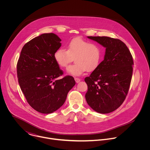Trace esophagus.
<instances>
[{
  "instance_id": "esophagus-1",
  "label": "esophagus",
  "mask_w": 150,
  "mask_h": 150,
  "mask_svg": "<svg viewBox=\"0 0 150 150\" xmlns=\"http://www.w3.org/2000/svg\"><path fill=\"white\" fill-rule=\"evenodd\" d=\"M75 82H76V83H78V82H80L81 79H80L79 78H75Z\"/></svg>"
}]
</instances>
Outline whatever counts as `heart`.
Returning <instances> with one entry per match:
<instances>
[{
    "label": "heart",
    "instance_id": "obj_1",
    "mask_svg": "<svg viewBox=\"0 0 150 150\" xmlns=\"http://www.w3.org/2000/svg\"><path fill=\"white\" fill-rule=\"evenodd\" d=\"M74 58L75 63L68 68V74L79 76L87 71H93L98 68L101 60V47L97 43L75 38L67 44V50L59 48L54 53L55 62L62 68L67 67Z\"/></svg>",
    "mask_w": 150,
    "mask_h": 150
}]
</instances>
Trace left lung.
<instances>
[{
  "label": "left lung",
  "mask_w": 150,
  "mask_h": 150,
  "mask_svg": "<svg viewBox=\"0 0 150 150\" xmlns=\"http://www.w3.org/2000/svg\"><path fill=\"white\" fill-rule=\"evenodd\" d=\"M105 48L104 60L90 76L85 78L88 86L85 99L100 113H109L122 105L131 82L134 61L131 53L121 40L109 37H92Z\"/></svg>",
  "instance_id": "obj_1"
}]
</instances>
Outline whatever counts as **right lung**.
Listing matches in <instances>:
<instances>
[{"instance_id":"1","label":"right lung","mask_w":150,"mask_h":150,"mask_svg":"<svg viewBox=\"0 0 150 150\" xmlns=\"http://www.w3.org/2000/svg\"><path fill=\"white\" fill-rule=\"evenodd\" d=\"M60 41L54 33L41 34L24 46L17 63L21 89L30 106L41 113L59 109L75 85L72 76L57 79L63 75L54 59Z\"/></svg>"}]
</instances>
